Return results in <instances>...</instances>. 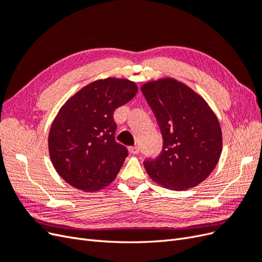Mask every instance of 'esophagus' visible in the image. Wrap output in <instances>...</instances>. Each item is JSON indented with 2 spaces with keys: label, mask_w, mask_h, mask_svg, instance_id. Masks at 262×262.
<instances>
[{
  "label": "esophagus",
  "mask_w": 262,
  "mask_h": 262,
  "mask_svg": "<svg viewBox=\"0 0 262 262\" xmlns=\"http://www.w3.org/2000/svg\"><path fill=\"white\" fill-rule=\"evenodd\" d=\"M129 150H130V153H132V154H138L140 152V147L137 146V145L136 146H130Z\"/></svg>",
  "instance_id": "1"
}]
</instances>
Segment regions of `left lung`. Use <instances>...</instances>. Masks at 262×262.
<instances>
[{
    "label": "left lung",
    "instance_id": "8db88e82",
    "mask_svg": "<svg viewBox=\"0 0 262 262\" xmlns=\"http://www.w3.org/2000/svg\"><path fill=\"white\" fill-rule=\"evenodd\" d=\"M141 91L163 137L161 154L143 163L148 176L176 191L199 185L215 168L222 153L215 114L199 94L175 78L147 82Z\"/></svg>",
    "mask_w": 262,
    "mask_h": 262
}]
</instances>
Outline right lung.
<instances>
[{"instance_id":"obj_1","label":"right lung","mask_w":262,"mask_h":262,"mask_svg":"<svg viewBox=\"0 0 262 262\" xmlns=\"http://www.w3.org/2000/svg\"><path fill=\"white\" fill-rule=\"evenodd\" d=\"M138 86L125 78L95 81L73 95L52 122L48 145L55 170L83 191H97L116 179L128 149L115 140V110Z\"/></svg>"}]
</instances>
